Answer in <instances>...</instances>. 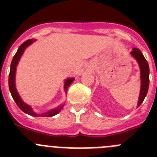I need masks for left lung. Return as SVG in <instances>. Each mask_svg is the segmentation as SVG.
I'll return each instance as SVG.
<instances>
[{
  "label": "left lung",
  "instance_id": "obj_1",
  "mask_svg": "<svg viewBox=\"0 0 157 157\" xmlns=\"http://www.w3.org/2000/svg\"><path fill=\"white\" fill-rule=\"evenodd\" d=\"M130 55L137 60L141 71V90L138 98V108L141 105L148 93L149 86V67L148 62L144 57L143 54L137 48H134L130 52Z\"/></svg>",
  "mask_w": 157,
  "mask_h": 157
}]
</instances>
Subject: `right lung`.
Wrapping results in <instances>:
<instances>
[{"mask_svg":"<svg viewBox=\"0 0 157 157\" xmlns=\"http://www.w3.org/2000/svg\"><path fill=\"white\" fill-rule=\"evenodd\" d=\"M35 39H29L23 42L20 46L18 48L17 52L15 54L13 59L12 60L10 67V73H9V77H8V86H9V90H10L11 94L12 96V98L14 99L15 102L16 103L17 106L19 107V109H21L23 112L27 113V114L30 115V116H34V117H51L55 115L58 114L62 109L64 106V104L59 105L55 109H52L51 110H48V112H43V113H37L32 109L31 107L29 105L26 104L24 101L22 100L20 98L19 93H18L16 87V67H17L18 63H19V59L23 56V52H24L25 49L35 41ZM75 78H67L64 82V91L67 94V89H68L69 86L71 84L72 82H74Z\"/></svg>","mask_w":157,"mask_h":157,"instance_id":"obj_1","label":"right lung"}]
</instances>
